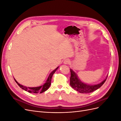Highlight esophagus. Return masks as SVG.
I'll return each instance as SVG.
<instances>
[{
    "instance_id": "34e87169",
    "label": "esophagus",
    "mask_w": 121,
    "mask_h": 121,
    "mask_svg": "<svg viewBox=\"0 0 121 121\" xmlns=\"http://www.w3.org/2000/svg\"><path fill=\"white\" fill-rule=\"evenodd\" d=\"M69 63H70V60H69V59H65L64 61V64L65 65L69 64Z\"/></svg>"
}]
</instances>
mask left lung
<instances>
[{
	"label": "left lung",
	"mask_w": 121,
	"mask_h": 121,
	"mask_svg": "<svg viewBox=\"0 0 121 121\" xmlns=\"http://www.w3.org/2000/svg\"><path fill=\"white\" fill-rule=\"evenodd\" d=\"M71 77H70V85L78 92L82 93H89L93 92L94 91L98 89L103 85L107 79L108 76L103 81L96 85H90L82 82L80 80L76 73L70 69Z\"/></svg>",
	"instance_id": "obj_1"
}]
</instances>
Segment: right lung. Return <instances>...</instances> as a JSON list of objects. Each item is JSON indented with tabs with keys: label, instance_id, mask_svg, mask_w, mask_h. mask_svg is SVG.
Masks as SVG:
<instances>
[{
	"label": "right lung",
	"instance_id": "obj_1",
	"mask_svg": "<svg viewBox=\"0 0 121 121\" xmlns=\"http://www.w3.org/2000/svg\"><path fill=\"white\" fill-rule=\"evenodd\" d=\"M58 68V67H57L56 69H54V70L50 73L49 75V77L48 79H47L46 82L43 84V85H41L39 87H27L26 86H24L21 84H19L18 83L16 80L14 78L15 81L16 83L17 84V85H19L22 89H24V90L28 91V92H30V93H41L43 92H45V91H46L47 89L49 88V87H50L51 85V81H52V77L54 73H55L56 71V69Z\"/></svg>",
	"mask_w": 121,
	"mask_h": 121
}]
</instances>
